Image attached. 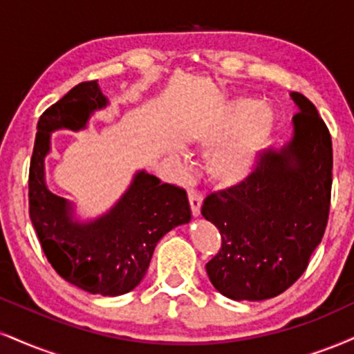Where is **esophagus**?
Instances as JSON below:
<instances>
[{"label":"esophagus","mask_w":354,"mask_h":354,"mask_svg":"<svg viewBox=\"0 0 354 354\" xmlns=\"http://www.w3.org/2000/svg\"><path fill=\"white\" fill-rule=\"evenodd\" d=\"M191 211H193V216L201 214V204H203V194L199 193L198 189H189L188 193Z\"/></svg>","instance_id":"obj_1"}]
</instances>
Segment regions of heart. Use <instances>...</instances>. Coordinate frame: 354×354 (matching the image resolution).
Here are the masks:
<instances>
[{"label": "heart", "mask_w": 354, "mask_h": 354, "mask_svg": "<svg viewBox=\"0 0 354 354\" xmlns=\"http://www.w3.org/2000/svg\"><path fill=\"white\" fill-rule=\"evenodd\" d=\"M274 112L257 99H236L198 127L194 143L207 158V173L216 185L231 188L249 178L274 131Z\"/></svg>", "instance_id": "obj_1"}]
</instances>
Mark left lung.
Segmentation results:
<instances>
[{
    "mask_svg": "<svg viewBox=\"0 0 354 354\" xmlns=\"http://www.w3.org/2000/svg\"><path fill=\"white\" fill-rule=\"evenodd\" d=\"M293 135L269 148L249 178L211 193L201 214L219 229V252L206 263L211 283L232 300L280 295L300 279L325 234L333 148L325 122L299 92Z\"/></svg>",
    "mask_w": 354,
    "mask_h": 354,
    "instance_id": "1",
    "label": "left lung"
}]
</instances>
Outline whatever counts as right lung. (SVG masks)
Wrapping results in <instances>:
<instances>
[{"mask_svg": "<svg viewBox=\"0 0 354 354\" xmlns=\"http://www.w3.org/2000/svg\"><path fill=\"white\" fill-rule=\"evenodd\" d=\"M109 100L97 80L71 88L37 122L29 166V218L53 269L64 280L88 293L117 297L143 280L153 250L166 232L191 221L186 191L161 183L145 169L100 218L74 221V207L46 186L44 158L50 133L87 127L95 110Z\"/></svg>", "mask_w": 354, "mask_h": 354, "instance_id": "obj_1", "label": "right lung"}]
</instances>
